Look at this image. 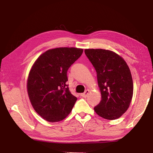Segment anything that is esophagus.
<instances>
[{
    "instance_id": "obj_1",
    "label": "esophagus",
    "mask_w": 153,
    "mask_h": 153,
    "mask_svg": "<svg viewBox=\"0 0 153 153\" xmlns=\"http://www.w3.org/2000/svg\"><path fill=\"white\" fill-rule=\"evenodd\" d=\"M88 93H89V90H86L85 92L82 93V94H81V96L83 98H86L87 96H88Z\"/></svg>"
}]
</instances>
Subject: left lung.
I'll return each instance as SVG.
<instances>
[{"label":"left lung","instance_id":"1","mask_svg":"<svg viewBox=\"0 0 153 153\" xmlns=\"http://www.w3.org/2000/svg\"><path fill=\"white\" fill-rule=\"evenodd\" d=\"M85 53L97 73L102 95L94 111L104 119L116 120L127 111L133 97V84L128 65L111 51L88 49Z\"/></svg>","mask_w":153,"mask_h":153}]
</instances>
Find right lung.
Here are the masks:
<instances>
[{
    "label": "right lung",
    "instance_id": "right-lung-1",
    "mask_svg": "<svg viewBox=\"0 0 153 153\" xmlns=\"http://www.w3.org/2000/svg\"><path fill=\"white\" fill-rule=\"evenodd\" d=\"M82 52V49L74 48L49 49L32 66L27 79V94L34 110L46 121H61L72 111L77 98L67 84V71Z\"/></svg>",
    "mask_w": 153,
    "mask_h": 153
}]
</instances>
